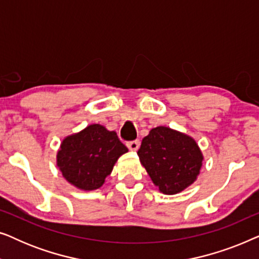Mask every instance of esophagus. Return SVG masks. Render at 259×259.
Masks as SVG:
<instances>
[{"instance_id":"34e87169","label":"esophagus","mask_w":259,"mask_h":259,"mask_svg":"<svg viewBox=\"0 0 259 259\" xmlns=\"http://www.w3.org/2000/svg\"><path fill=\"white\" fill-rule=\"evenodd\" d=\"M139 146H140L139 140H133V141H128V143H127V147H128L131 151H137L138 148H139Z\"/></svg>"}]
</instances>
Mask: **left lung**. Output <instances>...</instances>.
Here are the masks:
<instances>
[{"label": "left lung", "mask_w": 259, "mask_h": 259, "mask_svg": "<svg viewBox=\"0 0 259 259\" xmlns=\"http://www.w3.org/2000/svg\"><path fill=\"white\" fill-rule=\"evenodd\" d=\"M138 155L164 194L179 193L196 182L204 159L193 138L165 126L150 131L141 141Z\"/></svg>", "instance_id": "left-lung-1"}]
</instances>
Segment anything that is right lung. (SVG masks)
I'll return each mask as SVG.
<instances>
[{
  "label": "right lung",
  "mask_w": 259,
  "mask_h": 259,
  "mask_svg": "<svg viewBox=\"0 0 259 259\" xmlns=\"http://www.w3.org/2000/svg\"><path fill=\"white\" fill-rule=\"evenodd\" d=\"M128 152L114 131L99 123L66 137L56 154L63 178L77 189L93 191L104 185L120 155Z\"/></svg>",
  "instance_id": "right-lung-1"
}]
</instances>
